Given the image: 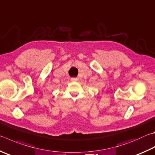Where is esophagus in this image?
<instances>
[{"label": "esophagus", "mask_w": 155, "mask_h": 155, "mask_svg": "<svg viewBox=\"0 0 155 155\" xmlns=\"http://www.w3.org/2000/svg\"><path fill=\"white\" fill-rule=\"evenodd\" d=\"M78 78L77 77H72L71 78V81H77Z\"/></svg>", "instance_id": "34e87169"}]
</instances>
